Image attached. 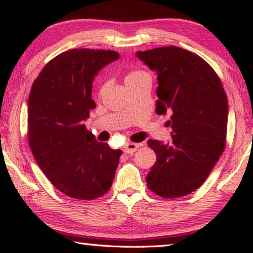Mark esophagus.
I'll list each match as a JSON object with an SVG mask.
<instances>
[{"instance_id": "1", "label": "esophagus", "mask_w": 253, "mask_h": 253, "mask_svg": "<svg viewBox=\"0 0 253 253\" xmlns=\"http://www.w3.org/2000/svg\"><path fill=\"white\" fill-rule=\"evenodd\" d=\"M138 148H139L138 143L129 142L123 147V151H124V154H126V155H132L133 152L136 151V149H138Z\"/></svg>"}]
</instances>
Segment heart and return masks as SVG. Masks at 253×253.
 Returning a JSON list of instances; mask_svg holds the SVG:
<instances>
[{"mask_svg": "<svg viewBox=\"0 0 253 253\" xmlns=\"http://www.w3.org/2000/svg\"><path fill=\"white\" fill-rule=\"evenodd\" d=\"M142 77H149V76L146 72H143V70H139V69L132 70V72L130 74H127V76L126 77V83H129L131 81L138 80V78H142Z\"/></svg>", "mask_w": 253, "mask_h": 253, "instance_id": "heart-1", "label": "heart"}]
</instances>
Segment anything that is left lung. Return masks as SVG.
I'll use <instances>...</instances> for the list:
<instances>
[{"label":"left lung","mask_w":253,"mask_h":253,"mask_svg":"<svg viewBox=\"0 0 253 253\" xmlns=\"http://www.w3.org/2000/svg\"><path fill=\"white\" fill-rule=\"evenodd\" d=\"M157 73V114L170 115L172 141L148 140L157 155L146 177L151 192L165 198L188 195L204 183L225 148L226 94L206 61L183 48L168 45L136 51Z\"/></svg>","instance_id":"8db88e82"}]
</instances>
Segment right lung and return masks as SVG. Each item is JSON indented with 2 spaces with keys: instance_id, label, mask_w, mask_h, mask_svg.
<instances>
[{
  "instance_id": "obj_1",
  "label": "right lung",
  "mask_w": 253,
  "mask_h": 253,
  "mask_svg": "<svg viewBox=\"0 0 253 253\" xmlns=\"http://www.w3.org/2000/svg\"><path fill=\"white\" fill-rule=\"evenodd\" d=\"M113 50L72 49L51 59L33 82L28 101L29 146L61 193L90 201L109 192L122 150L95 140L84 121L95 109L92 84Z\"/></svg>"
}]
</instances>
